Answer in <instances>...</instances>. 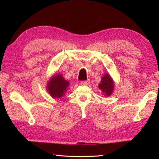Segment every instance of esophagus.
<instances>
[{"label": "esophagus", "instance_id": "esophagus-1", "mask_svg": "<svg viewBox=\"0 0 159 159\" xmlns=\"http://www.w3.org/2000/svg\"><path fill=\"white\" fill-rule=\"evenodd\" d=\"M89 80H86V81H81V84L83 85H88V84H89Z\"/></svg>", "mask_w": 159, "mask_h": 159}]
</instances>
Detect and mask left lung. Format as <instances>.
I'll return each instance as SVG.
<instances>
[{
	"instance_id": "1",
	"label": "left lung",
	"mask_w": 159,
	"mask_h": 159,
	"mask_svg": "<svg viewBox=\"0 0 159 159\" xmlns=\"http://www.w3.org/2000/svg\"><path fill=\"white\" fill-rule=\"evenodd\" d=\"M98 88L102 91L103 95L106 97H109L112 95L115 90V84L113 78L109 74H104L102 78Z\"/></svg>"
}]
</instances>
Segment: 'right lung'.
<instances>
[{"instance_id":"add662e5","label":"right lung","mask_w":159,"mask_h":159,"mask_svg":"<svg viewBox=\"0 0 159 159\" xmlns=\"http://www.w3.org/2000/svg\"><path fill=\"white\" fill-rule=\"evenodd\" d=\"M70 86V82L65 80L61 74H56L52 75L48 81L47 91L52 98H61L65 95Z\"/></svg>"}]
</instances>
